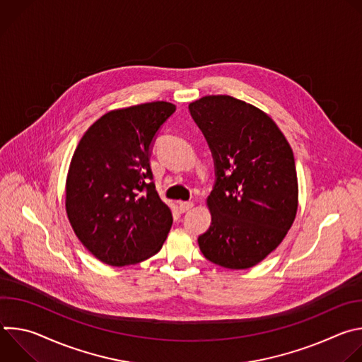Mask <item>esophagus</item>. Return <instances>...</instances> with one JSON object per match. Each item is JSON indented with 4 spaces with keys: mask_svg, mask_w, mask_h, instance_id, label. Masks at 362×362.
Instances as JSON below:
<instances>
[{
    "mask_svg": "<svg viewBox=\"0 0 362 362\" xmlns=\"http://www.w3.org/2000/svg\"><path fill=\"white\" fill-rule=\"evenodd\" d=\"M193 206H194L193 202H180L179 209H180V212H189L193 208Z\"/></svg>",
    "mask_w": 362,
    "mask_h": 362,
    "instance_id": "1",
    "label": "esophagus"
}]
</instances>
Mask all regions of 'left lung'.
<instances>
[{
  "instance_id": "1",
  "label": "left lung",
  "mask_w": 362,
  "mask_h": 362,
  "mask_svg": "<svg viewBox=\"0 0 362 362\" xmlns=\"http://www.w3.org/2000/svg\"><path fill=\"white\" fill-rule=\"evenodd\" d=\"M189 110L216 169L215 187L206 199L212 223L199 236V247L219 267L252 268L279 246L295 221L292 148L265 112L239 98L204 95Z\"/></svg>"
}]
</instances>
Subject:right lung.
Returning <instances> with one entry per match:
<instances>
[{
    "mask_svg": "<svg viewBox=\"0 0 362 362\" xmlns=\"http://www.w3.org/2000/svg\"><path fill=\"white\" fill-rule=\"evenodd\" d=\"M169 101L112 110L78 141L66 180V212L80 242L98 261L127 267L156 255L172 228L148 158L160 126L175 113Z\"/></svg>",
    "mask_w": 362,
    "mask_h": 362,
    "instance_id": "add662e5",
    "label": "right lung"
}]
</instances>
